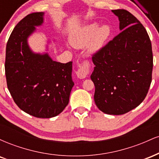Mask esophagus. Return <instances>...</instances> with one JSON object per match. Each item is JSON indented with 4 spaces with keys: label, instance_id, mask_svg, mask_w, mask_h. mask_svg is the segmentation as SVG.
Masks as SVG:
<instances>
[{
    "label": "esophagus",
    "instance_id": "34e87169",
    "mask_svg": "<svg viewBox=\"0 0 159 159\" xmlns=\"http://www.w3.org/2000/svg\"><path fill=\"white\" fill-rule=\"evenodd\" d=\"M90 63L87 60H86L79 65V68L76 72L78 78H85L88 76L90 72Z\"/></svg>",
    "mask_w": 159,
    "mask_h": 159
}]
</instances>
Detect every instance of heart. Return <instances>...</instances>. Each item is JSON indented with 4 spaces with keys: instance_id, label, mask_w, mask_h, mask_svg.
<instances>
[{
    "instance_id": "1",
    "label": "heart",
    "mask_w": 159,
    "mask_h": 159,
    "mask_svg": "<svg viewBox=\"0 0 159 159\" xmlns=\"http://www.w3.org/2000/svg\"><path fill=\"white\" fill-rule=\"evenodd\" d=\"M110 34V28L107 26L98 28L97 24H91L75 33L71 37V43L77 48H82L90 43V50L96 52L103 46Z\"/></svg>"
}]
</instances>
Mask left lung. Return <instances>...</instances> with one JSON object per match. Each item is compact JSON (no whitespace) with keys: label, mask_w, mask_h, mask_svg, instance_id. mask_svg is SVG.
Returning <instances> with one entry per match:
<instances>
[{"label":"left lung","mask_w":159,"mask_h":159,"mask_svg":"<svg viewBox=\"0 0 159 159\" xmlns=\"http://www.w3.org/2000/svg\"><path fill=\"white\" fill-rule=\"evenodd\" d=\"M121 32L92 56L94 101L107 114L121 115L138 107L152 81L150 39L139 20L125 10H114Z\"/></svg>","instance_id":"left-lung-1"}]
</instances>
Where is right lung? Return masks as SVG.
I'll return each instance as SVG.
<instances>
[{
	"instance_id": "obj_1",
	"label": "right lung",
	"mask_w": 159,
	"mask_h": 159,
	"mask_svg": "<svg viewBox=\"0 0 159 159\" xmlns=\"http://www.w3.org/2000/svg\"><path fill=\"white\" fill-rule=\"evenodd\" d=\"M44 12H34L16 25L7 43L5 75L14 102L38 118H51L64 110L74 85L72 62L53 61L48 54H34L27 39L43 22Z\"/></svg>"
}]
</instances>
